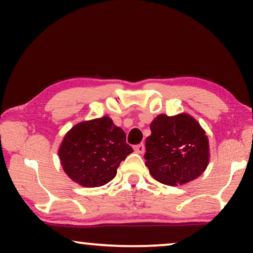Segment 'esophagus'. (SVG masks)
<instances>
[{
    "instance_id": "1",
    "label": "esophagus",
    "mask_w": 253,
    "mask_h": 253,
    "mask_svg": "<svg viewBox=\"0 0 253 253\" xmlns=\"http://www.w3.org/2000/svg\"><path fill=\"white\" fill-rule=\"evenodd\" d=\"M133 150L137 152V153L139 154H143L145 152V145L141 143V144H138V145H134L133 146Z\"/></svg>"
}]
</instances>
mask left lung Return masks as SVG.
Returning <instances> with one entry per match:
<instances>
[{"instance_id":"obj_1","label":"left lung","mask_w":253,"mask_h":253,"mask_svg":"<svg viewBox=\"0 0 253 253\" xmlns=\"http://www.w3.org/2000/svg\"><path fill=\"white\" fill-rule=\"evenodd\" d=\"M144 155L150 174L162 184L182 185L198 177L209 165V140L190 115H159L151 123Z\"/></svg>"}]
</instances>
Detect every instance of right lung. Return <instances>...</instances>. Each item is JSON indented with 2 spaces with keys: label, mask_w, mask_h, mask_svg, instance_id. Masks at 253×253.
<instances>
[{
  "label": "right lung",
  "mask_w": 253,
  "mask_h": 253,
  "mask_svg": "<svg viewBox=\"0 0 253 253\" xmlns=\"http://www.w3.org/2000/svg\"><path fill=\"white\" fill-rule=\"evenodd\" d=\"M126 138V132L107 116L76 124L58 150L64 171L83 186L107 184L116 176L121 162L133 152Z\"/></svg>",
  "instance_id": "1"
}]
</instances>
